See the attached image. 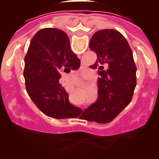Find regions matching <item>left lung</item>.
<instances>
[{
	"mask_svg": "<svg viewBox=\"0 0 159 159\" xmlns=\"http://www.w3.org/2000/svg\"><path fill=\"white\" fill-rule=\"evenodd\" d=\"M89 48L97 59L90 68L98 70V99L83 111L82 119L110 123L130 103L136 86V66L124 36L116 30H98Z\"/></svg>",
	"mask_w": 159,
	"mask_h": 159,
	"instance_id": "left-lung-1",
	"label": "left lung"
}]
</instances>
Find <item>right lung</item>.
Instances as JSON below:
<instances>
[{
	"label": "right lung",
	"mask_w": 159,
	"mask_h": 159,
	"mask_svg": "<svg viewBox=\"0 0 159 159\" xmlns=\"http://www.w3.org/2000/svg\"><path fill=\"white\" fill-rule=\"evenodd\" d=\"M66 32L44 28L33 36L25 58L26 90L36 106L48 117L75 118L81 109L69 102V95L59 83L62 70L68 73L80 66Z\"/></svg>",
	"instance_id": "obj_1"
}]
</instances>
